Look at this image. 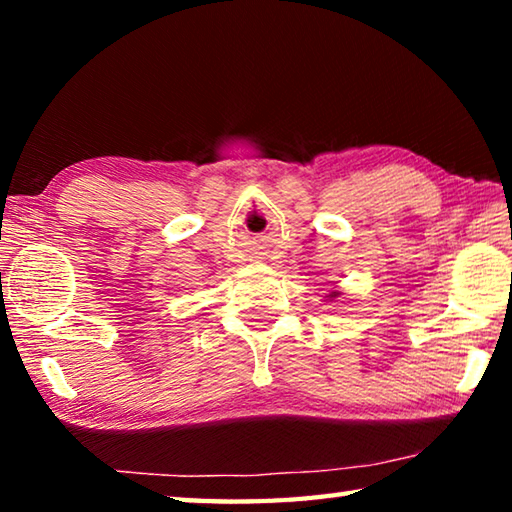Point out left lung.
I'll return each mask as SVG.
<instances>
[{
    "label": "left lung",
    "mask_w": 512,
    "mask_h": 512,
    "mask_svg": "<svg viewBox=\"0 0 512 512\" xmlns=\"http://www.w3.org/2000/svg\"><path fill=\"white\" fill-rule=\"evenodd\" d=\"M336 296H339V291H332L327 298H336Z\"/></svg>",
    "instance_id": "obj_1"
}]
</instances>
